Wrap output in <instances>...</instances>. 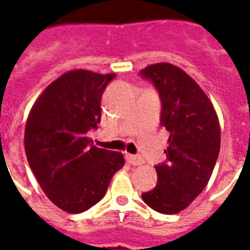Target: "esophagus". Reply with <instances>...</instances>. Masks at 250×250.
<instances>
[{"mask_svg": "<svg viewBox=\"0 0 250 250\" xmlns=\"http://www.w3.org/2000/svg\"><path fill=\"white\" fill-rule=\"evenodd\" d=\"M125 159H127V162L132 165V166H139L143 163V159L141 157H138V155H131V154H127L125 155Z\"/></svg>", "mask_w": 250, "mask_h": 250, "instance_id": "obj_1", "label": "esophagus"}]
</instances>
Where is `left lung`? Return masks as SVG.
<instances>
[{"label": "left lung", "instance_id": "8db88e82", "mask_svg": "<svg viewBox=\"0 0 250 250\" xmlns=\"http://www.w3.org/2000/svg\"><path fill=\"white\" fill-rule=\"evenodd\" d=\"M141 76L157 88L161 125L168 131L166 161L155 166L157 186L142 198L158 213L175 214L209 182L220 154V122L206 93L178 66L158 62L142 69Z\"/></svg>", "mask_w": 250, "mask_h": 250}]
</instances>
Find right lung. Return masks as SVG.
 I'll return each instance as SVG.
<instances>
[{
	"instance_id": "right-lung-1",
	"label": "right lung",
	"mask_w": 250,
	"mask_h": 250,
	"mask_svg": "<svg viewBox=\"0 0 250 250\" xmlns=\"http://www.w3.org/2000/svg\"><path fill=\"white\" fill-rule=\"evenodd\" d=\"M115 73L69 71L51 83L30 109L25 154L46 197L66 213H82L103 198L123 154L93 146L102 96Z\"/></svg>"
}]
</instances>
